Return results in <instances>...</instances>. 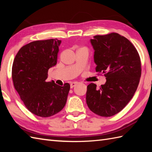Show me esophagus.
Segmentation results:
<instances>
[{
  "label": "esophagus",
  "mask_w": 152,
  "mask_h": 152,
  "mask_svg": "<svg viewBox=\"0 0 152 152\" xmlns=\"http://www.w3.org/2000/svg\"><path fill=\"white\" fill-rule=\"evenodd\" d=\"M77 84H78V82H71L70 83V88H73L74 87H75Z\"/></svg>",
  "instance_id": "1"
}]
</instances>
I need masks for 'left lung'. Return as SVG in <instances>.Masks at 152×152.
Listing matches in <instances>:
<instances>
[{
	"label": "left lung",
	"mask_w": 152,
	"mask_h": 152,
	"mask_svg": "<svg viewBox=\"0 0 152 152\" xmlns=\"http://www.w3.org/2000/svg\"><path fill=\"white\" fill-rule=\"evenodd\" d=\"M91 43L95 50L96 72L106 82L96 89L88 86L86 102L90 110L102 117L121 111L133 98L141 76L140 58L127 38L116 33L96 35Z\"/></svg>",
	"instance_id": "1"
}]
</instances>
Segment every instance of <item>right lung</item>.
<instances>
[{
    "instance_id": "obj_1",
    "label": "right lung",
    "mask_w": 152,
    "mask_h": 152,
    "mask_svg": "<svg viewBox=\"0 0 152 152\" xmlns=\"http://www.w3.org/2000/svg\"><path fill=\"white\" fill-rule=\"evenodd\" d=\"M59 40L32 42L21 48L14 58L12 76L14 86L25 106L42 118L57 114L65 106L70 86L47 82L50 68L57 64Z\"/></svg>"
}]
</instances>
